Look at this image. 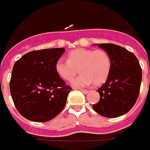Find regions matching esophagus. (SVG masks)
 <instances>
[{
	"mask_svg": "<svg viewBox=\"0 0 150 150\" xmlns=\"http://www.w3.org/2000/svg\"><path fill=\"white\" fill-rule=\"evenodd\" d=\"M80 90H81V91L83 93H84V94H87L88 92V90H84V89H80Z\"/></svg>",
	"mask_w": 150,
	"mask_h": 150,
	"instance_id": "esophagus-1",
	"label": "esophagus"
}]
</instances>
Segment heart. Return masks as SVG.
Here are the masks:
<instances>
[{
	"instance_id": "1",
	"label": "heart",
	"mask_w": 150,
	"mask_h": 150,
	"mask_svg": "<svg viewBox=\"0 0 150 150\" xmlns=\"http://www.w3.org/2000/svg\"><path fill=\"white\" fill-rule=\"evenodd\" d=\"M111 69V58L103 50L78 48L67 54V61L58 60L55 70L63 80L70 81L76 76L78 69L79 76L72 82L76 87H87L92 83L100 85L108 80Z\"/></svg>"
}]
</instances>
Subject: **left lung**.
Wrapping results in <instances>:
<instances>
[{"label":"left lung","instance_id":"left-lung-1","mask_svg":"<svg viewBox=\"0 0 150 150\" xmlns=\"http://www.w3.org/2000/svg\"><path fill=\"white\" fill-rule=\"evenodd\" d=\"M111 58L108 78L98 92L100 100L93 110L103 117L116 118L132 108L139 95L142 68L138 58L123 47L111 43L98 44Z\"/></svg>","mask_w":150,"mask_h":150}]
</instances>
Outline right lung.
<instances>
[{
    "instance_id": "1",
    "label": "right lung",
    "mask_w": 150,
    "mask_h": 150,
    "mask_svg": "<svg viewBox=\"0 0 150 150\" xmlns=\"http://www.w3.org/2000/svg\"><path fill=\"white\" fill-rule=\"evenodd\" d=\"M65 51L64 48L34 50L14 64L10 92L17 111L28 120L47 122L65 108L72 88L55 70Z\"/></svg>"
}]
</instances>
